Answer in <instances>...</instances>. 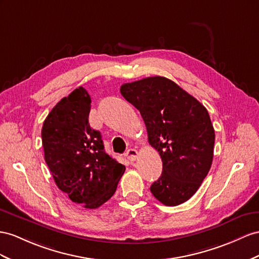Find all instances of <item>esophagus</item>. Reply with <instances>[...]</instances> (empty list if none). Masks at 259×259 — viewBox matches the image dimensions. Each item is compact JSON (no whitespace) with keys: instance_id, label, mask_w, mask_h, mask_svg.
<instances>
[{"instance_id":"34e87169","label":"esophagus","mask_w":259,"mask_h":259,"mask_svg":"<svg viewBox=\"0 0 259 259\" xmlns=\"http://www.w3.org/2000/svg\"><path fill=\"white\" fill-rule=\"evenodd\" d=\"M138 154L139 153H138V151L136 149H129L127 152H125V156H127L128 160L131 161V162H134V161L137 160Z\"/></svg>"}]
</instances>
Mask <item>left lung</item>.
I'll list each match as a JSON object with an SVG mask.
<instances>
[{
	"mask_svg": "<svg viewBox=\"0 0 259 259\" xmlns=\"http://www.w3.org/2000/svg\"><path fill=\"white\" fill-rule=\"evenodd\" d=\"M120 93L140 111L149 143L162 158V175L152 184L151 193L170 207L187 201L208 175L213 158L214 129L208 110L163 76L125 83Z\"/></svg>",
	"mask_w": 259,
	"mask_h": 259,
	"instance_id": "obj_1",
	"label": "left lung"
}]
</instances>
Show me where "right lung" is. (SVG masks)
Wrapping results in <instances>:
<instances>
[{
    "instance_id": "1",
    "label": "right lung",
    "mask_w": 259,
    "mask_h": 259,
    "mask_svg": "<svg viewBox=\"0 0 259 259\" xmlns=\"http://www.w3.org/2000/svg\"><path fill=\"white\" fill-rule=\"evenodd\" d=\"M91 102L82 86L63 97L44 121L41 139L58 188L73 202L96 209L115 194L125 167L106 153L101 132L91 128Z\"/></svg>"
}]
</instances>
